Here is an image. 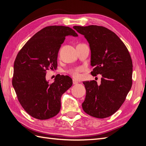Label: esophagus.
<instances>
[{
	"label": "esophagus",
	"mask_w": 146,
	"mask_h": 146,
	"mask_svg": "<svg viewBox=\"0 0 146 146\" xmlns=\"http://www.w3.org/2000/svg\"><path fill=\"white\" fill-rule=\"evenodd\" d=\"M72 81H73V84H74V85H77V84L78 83V82L77 80H75V79H73Z\"/></svg>",
	"instance_id": "esophagus-1"
}]
</instances>
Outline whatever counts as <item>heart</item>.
<instances>
[{
  "label": "heart",
  "mask_w": 146,
  "mask_h": 146,
  "mask_svg": "<svg viewBox=\"0 0 146 146\" xmlns=\"http://www.w3.org/2000/svg\"><path fill=\"white\" fill-rule=\"evenodd\" d=\"M80 71V69H76V70H72V71L71 72L72 76L75 77V78H78L79 77V76H80V74H79V72Z\"/></svg>",
  "instance_id": "obj_1"
}]
</instances>
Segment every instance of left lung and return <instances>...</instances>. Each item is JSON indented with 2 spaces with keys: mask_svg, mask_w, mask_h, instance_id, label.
I'll use <instances>...</instances> for the list:
<instances>
[{
  "mask_svg": "<svg viewBox=\"0 0 146 146\" xmlns=\"http://www.w3.org/2000/svg\"><path fill=\"white\" fill-rule=\"evenodd\" d=\"M90 44L94 76L102 74L101 83L83 82L86 89L82 108L97 118L111 116L124 102L132 85L133 64L127 48L110 30L98 25L74 26Z\"/></svg>",
  "mask_w": 146,
  "mask_h": 146,
  "instance_id": "left-lung-1",
  "label": "left lung"
}]
</instances>
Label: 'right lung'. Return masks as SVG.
Instances as JSON below:
<instances>
[{"mask_svg": "<svg viewBox=\"0 0 146 146\" xmlns=\"http://www.w3.org/2000/svg\"><path fill=\"white\" fill-rule=\"evenodd\" d=\"M78 36L69 27L48 26L26 42L14 63L12 85L22 107L29 115L40 120L56 116L61 98L72 85V78L57 75L49 84L46 70L56 69L57 58L66 36Z\"/></svg>", "mask_w": 146, "mask_h": 146, "instance_id": "1", "label": "right lung"}]
</instances>
